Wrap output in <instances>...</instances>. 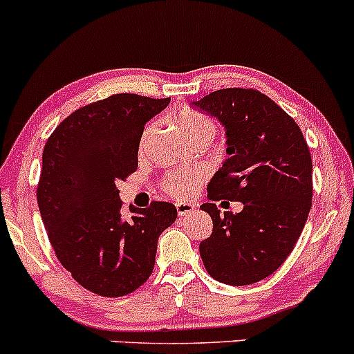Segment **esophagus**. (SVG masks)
<instances>
[{
    "mask_svg": "<svg viewBox=\"0 0 354 354\" xmlns=\"http://www.w3.org/2000/svg\"><path fill=\"white\" fill-rule=\"evenodd\" d=\"M176 207H177V214L180 217L187 216V214H192L194 210H196V205H194V204H185V202H178Z\"/></svg>",
    "mask_w": 354,
    "mask_h": 354,
    "instance_id": "1",
    "label": "esophagus"
}]
</instances>
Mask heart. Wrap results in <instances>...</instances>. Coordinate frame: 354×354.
<instances>
[{
	"instance_id": "b5f03b06",
	"label": "heart",
	"mask_w": 354,
	"mask_h": 354,
	"mask_svg": "<svg viewBox=\"0 0 354 354\" xmlns=\"http://www.w3.org/2000/svg\"><path fill=\"white\" fill-rule=\"evenodd\" d=\"M177 125L184 132L190 140L201 142V140H212L216 135V122L207 115L196 112V110H182L176 117ZM150 129L145 130L144 140L149 137ZM201 184V176L198 174L189 172H174L165 177L164 189L170 196L176 198H187L196 192V189Z\"/></svg>"
}]
</instances>
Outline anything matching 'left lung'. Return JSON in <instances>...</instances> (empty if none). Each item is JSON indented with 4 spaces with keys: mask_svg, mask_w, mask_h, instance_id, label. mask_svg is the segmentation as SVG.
<instances>
[{
    "mask_svg": "<svg viewBox=\"0 0 354 354\" xmlns=\"http://www.w3.org/2000/svg\"><path fill=\"white\" fill-rule=\"evenodd\" d=\"M225 129L227 158L207 185L210 237L201 242L210 276L229 286L254 284L284 263L311 210L313 162L303 132L257 90L224 88L192 102ZM242 201L221 214L216 200Z\"/></svg>",
    "mask_w": 354,
    "mask_h": 354,
    "instance_id": "8db88e82",
    "label": "left lung"
}]
</instances>
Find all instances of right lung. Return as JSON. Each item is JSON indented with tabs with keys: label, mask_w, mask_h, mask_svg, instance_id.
Returning a JSON list of instances; mask_svg holds the SVG:
<instances>
[{
	"label": "right lung",
	"mask_w": 354,
	"mask_h": 354,
	"mask_svg": "<svg viewBox=\"0 0 354 354\" xmlns=\"http://www.w3.org/2000/svg\"><path fill=\"white\" fill-rule=\"evenodd\" d=\"M170 98L117 93L82 106L43 150L38 207L55 254L73 279L105 297L130 295L149 279L160 234L177 219L170 202L130 205L117 182L137 170L144 127Z\"/></svg>",
	"instance_id": "right-lung-1"
}]
</instances>
